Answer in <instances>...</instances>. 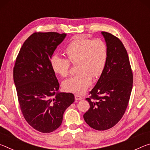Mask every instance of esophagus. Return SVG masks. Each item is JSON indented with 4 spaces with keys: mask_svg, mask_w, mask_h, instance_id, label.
<instances>
[{
    "mask_svg": "<svg viewBox=\"0 0 150 150\" xmlns=\"http://www.w3.org/2000/svg\"><path fill=\"white\" fill-rule=\"evenodd\" d=\"M75 100H82V97H81V96L80 95H75Z\"/></svg>",
    "mask_w": 150,
    "mask_h": 150,
    "instance_id": "esophagus-1",
    "label": "esophagus"
}]
</instances>
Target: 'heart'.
I'll use <instances>...</instances> for the list:
<instances>
[{
  "label": "heart",
  "mask_w": 150,
  "mask_h": 150,
  "mask_svg": "<svg viewBox=\"0 0 150 150\" xmlns=\"http://www.w3.org/2000/svg\"><path fill=\"white\" fill-rule=\"evenodd\" d=\"M65 52L68 59L59 55H53L50 59L51 67L54 73L65 77L69 72V62L73 65L77 64L78 74L63 81L62 86L67 92L83 93L91 85L92 78L100 77L105 71L108 59L107 45L100 39L79 38L72 40Z\"/></svg>",
  "instance_id": "1"
}]
</instances>
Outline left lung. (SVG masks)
Listing matches in <instances>:
<instances>
[{"mask_svg":"<svg viewBox=\"0 0 150 150\" xmlns=\"http://www.w3.org/2000/svg\"><path fill=\"white\" fill-rule=\"evenodd\" d=\"M108 50V59L102 75L87 98L90 108L83 115L88 126L105 130L115 126L122 117L130 100L133 74L128 53L120 40L102 32Z\"/></svg>","mask_w":150,"mask_h":150,"instance_id":"1","label":"left lung"}]
</instances>
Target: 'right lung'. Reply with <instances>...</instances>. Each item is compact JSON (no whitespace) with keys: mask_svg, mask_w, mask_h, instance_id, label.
Returning <instances> with one entry per match:
<instances>
[{"mask_svg":"<svg viewBox=\"0 0 150 150\" xmlns=\"http://www.w3.org/2000/svg\"><path fill=\"white\" fill-rule=\"evenodd\" d=\"M66 34L35 32L20 48L13 70L18 99L25 120L35 130L50 133L61 126L65 110L75 101L59 84L50 59Z\"/></svg>","mask_w":150,"mask_h":150,"instance_id":"add662e5","label":"right lung"}]
</instances>
